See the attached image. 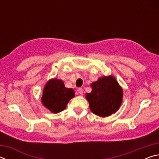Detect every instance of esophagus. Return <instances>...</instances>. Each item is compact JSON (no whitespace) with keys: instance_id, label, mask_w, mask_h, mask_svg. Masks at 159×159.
Instances as JSON below:
<instances>
[{"instance_id":"esophagus-1","label":"esophagus","mask_w":159,"mask_h":159,"mask_svg":"<svg viewBox=\"0 0 159 159\" xmlns=\"http://www.w3.org/2000/svg\"><path fill=\"white\" fill-rule=\"evenodd\" d=\"M77 92L79 93L80 94V95H83V90L82 88H78Z\"/></svg>"}]
</instances>
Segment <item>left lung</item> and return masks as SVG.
Wrapping results in <instances>:
<instances>
[{"instance_id":"8db88e82","label":"left lung","mask_w":159,"mask_h":159,"mask_svg":"<svg viewBox=\"0 0 159 159\" xmlns=\"http://www.w3.org/2000/svg\"><path fill=\"white\" fill-rule=\"evenodd\" d=\"M93 90L86 94L93 114L106 117L115 113L122 102L123 90L114 77H102L91 84Z\"/></svg>"}]
</instances>
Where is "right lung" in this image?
<instances>
[{
  "label": "right lung",
  "mask_w": 159,
  "mask_h": 159,
  "mask_svg": "<svg viewBox=\"0 0 159 159\" xmlns=\"http://www.w3.org/2000/svg\"><path fill=\"white\" fill-rule=\"evenodd\" d=\"M74 97V91L66 88L62 80H50L45 86L42 96L43 105L53 113H59L64 110L66 104Z\"/></svg>",
  "instance_id": "obj_1"
}]
</instances>
